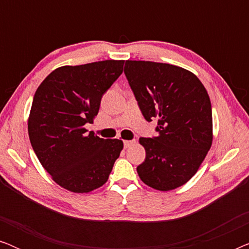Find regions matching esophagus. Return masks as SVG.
Masks as SVG:
<instances>
[{"label": "esophagus", "instance_id": "1", "mask_svg": "<svg viewBox=\"0 0 249 249\" xmlns=\"http://www.w3.org/2000/svg\"><path fill=\"white\" fill-rule=\"evenodd\" d=\"M135 142V141H124V148H128V147H130V146L134 144Z\"/></svg>", "mask_w": 249, "mask_h": 249}]
</instances>
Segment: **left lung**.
I'll return each instance as SVG.
<instances>
[{
    "label": "left lung",
    "instance_id": "obj_1",
    "mask_svg": "<svg viewBox=\"0 0 249 249\" xmlns=\"http://www.w3.org/2000/svg\"><path fill=\"white\" fill-rule=\"evenodd\" d=\"M124 74L147 121L158 119V137L139 138L146 152L139 178L168 192L193 178L212 146L209 94L190 71L169 63L127 60Z\"/></svg>",
    "mask_w": 249,
    "mask_h": 249
}]
</instances>
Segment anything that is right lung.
Masks as SVG:
<instances>
[{"label": "right lung", "instance_id": "obj_1", "mask_svg": "<svg viewBox=\"0 0 249 249\" xmlns=\"http://www.w3.org/2000/svg\"><path fill=\"white\" fill-rule=\"evenodd\" d=\"M124 60H105L52 71L37 88L28 118L30 144L43 168L62 188L89 193L107 181L124 148L103 139L93 124L101 98L124 71Z\"/></svg>", "mask_w": 249, "mask_h": 249}]
</instances>
